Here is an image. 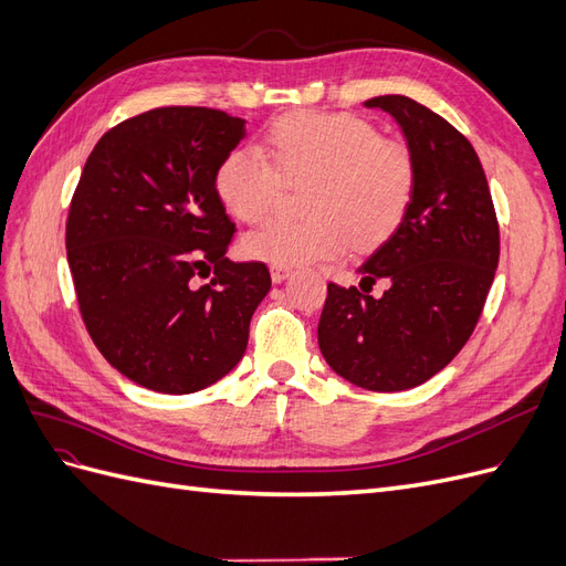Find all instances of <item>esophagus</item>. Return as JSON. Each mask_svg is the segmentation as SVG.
Listing matches in <instances>:
<instances>
[{"mask_svg": "<svg viewBox=\"0 0 566 566\" xmlns=\"http://www.w3.org/2000/svg\"><path fill=\"white\" fill-rule=\"evenodd\" d=\"M287 276H290V269H287V266L271 264V281H273V283H283Z\"/></svg>", "mask_w": 566, "mask_h": 566, "instance_id": "esophagus-1", "label": "esophagus"}]
</instances>
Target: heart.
<instances>
[{"mask_svg": "<svg viewBox=\"0 0 566 566\" xmlns=\"http://www.w3.org/2000/svg\"><path fill=\"white\" fill-rule=\"evenodd\" d=\"M310 181L304 219H271L243 235L250 260L300 266L335 260L349 245L378 248L401 227L416 198L418 163L403 142L385 139L349 113H293L266 129L262 153L235 148L219 163L214 191L235 219L266 217L285 186Z\"/></svg>", "mask_w": 566, "mask_h": 566, "instance_id": "obj_1", "label": "heart"}]
</instances>
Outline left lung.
I'll list each match as a JSON object with an SVG mask.
<instances>
[{
  "mask_svg": "<svg viewBox=\"0 0 566 566\" xmlns=\"http://www.w3.org/2000/svg\"><path fill=\"white\" fill-rule=\"evenodd\" d=\"M403 129L418 163L416 198L401 227L358 273L361 290L328 283L318 347L342 378L370 391L418 387L447 368L482 316L501 256L489 181L472 144L418 101H366ZM390 287L367 293L375 280Z\"/></svg>",
  "mask_w": 566,
  "mask_h": 566,
  "instance_id": "1",
  "label": "left lung"
}]
</instances>
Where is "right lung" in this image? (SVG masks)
Instances as JSON below:
<instances>
[{
    "label": "right lung",
    "instance_id": "1",
    "mask_svg": "<svg viewBox=\"0 0 566 566\" xmlns=\"http://www.w3.org/2000/svg\"><path fill=\"white\" fill-rule=\"evenodd\" d=\"M243 136L245 119L224 111L153 108L84 163L65 221L80 314L106 361L146 389H205L245 354L271 276L224 256L235 224L214 191Z\"/></svg>",
    "mask_w": 566,
    "mask_h": 566
}]
</instances>
